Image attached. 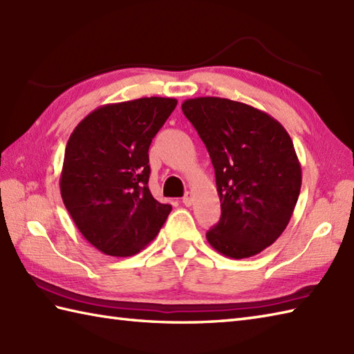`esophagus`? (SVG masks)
Masks as SVG:
<instances>
[{"instance_id": "1", "label": "esophagus", "mask_w": 354, "mask_h": 354, "mask_svg": "<svg viewBox=\"0 0 354 354\" xmlns=\"http://www.w3.org/2000/svg\"><path fill=\"white\" fill-rule=\"evenodd\" d=\"M192 201H193V194L190 192H187L184 194V198H183V204L187 205V207H190L192 205Z\"/></svg>"}]
</instances>
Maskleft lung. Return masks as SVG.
<instances>
[{"label":"left lung","instance_id":"8db88e82","mask_svg":"<svg viewBox=\"0 0 354 354\" xmlns=\"http://www.w3.org/2000/svg\"><path fill=\"white\" fill-rule=\"evenodd\" d=\"M212 158L221 219L207 231L217 252L248 259L288 227L301 190V165L284 127L250 104L196 97L183 103Z\"/></svg>","mask_w":354,"mask_h":354}]
</instances>
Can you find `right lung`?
I'll return each mask as SVG.
<instances>
[{
  "instance_id": "add662e5",
  "label": "right lung",
  "mask_w": 354,
  "mask_h": 354,
  "mask_svg": "<svg viewBox=\"0 0 354 354\" xmlns=\"http://www.w3.org/2000/svg\"><path fill=\"white\" fill-rule=\"evenodd\" d=\"M176 99L104 104L66 142L61 194L71 219L103 254L129 257L152 242L171 212L149 190V147Z\"/></svg>"
}]
</instances>
